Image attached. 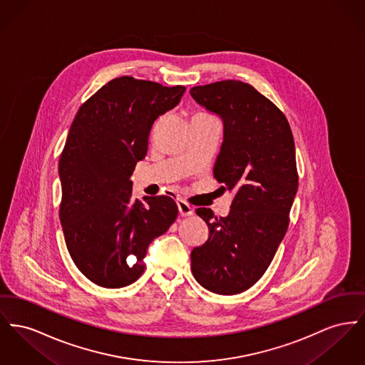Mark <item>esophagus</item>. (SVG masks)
Instances as JSON below:
<instances>
[{"label": "esophagus", "instance_id": "obj_1", "mask_svg": "<svg viewBox=\"0 0 365 365\" xmlns=\"http://www.w3.org/2000/svg\"><path fill=\"white\" fill-rule=\"evenodd\" d=\"M178 210H179V214L182 216H190L194 214V210L183 200H179L178 201Z\"/></svg>", "mask_w": 365, "mask_h": 365}]
</instances>
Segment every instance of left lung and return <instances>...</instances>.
<instances>
[{
    "mask_svg": "<svg viewBox=\"0 0 365 365\" xmlns=\"http://www.w3.org/2000/svg\"><path fill=\"white\" fill-rule=\"evenodd\" d=\"M190 95L223 123L214 176L235 193L226 217L195 211L210 237L192 251V272L205 289L235 295L263 276L288 229L298 192L294 136L285 115L250 84L226 80Z\"/></svg>",
    "mask_w": 365,
    "mask_h": 365,
    "instance_id": "8db88e82",
    "label": "left lung"
}]
</instances>
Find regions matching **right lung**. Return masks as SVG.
Masks as SVG:
<instances>
[{
    "mask_svg": "<svg viewBox=\"0 0 365 365\" xmlns=\"http://www.w3.org/2000/svg\"><path fill=\"white\" fill-rule=\"evenodd\" d=\"M185 91L124 76L74 117L59 160V216L70 257L96 285L121 288L139 279L148 247L178 216L170 197L133 198L130 175L148 154L154 121Z\"/></svg>",
    "mask_w": 365,
    "mask_h": 365,
    "instance_id": "obj_1",
    "label": "right lung"
}]
</instances>
